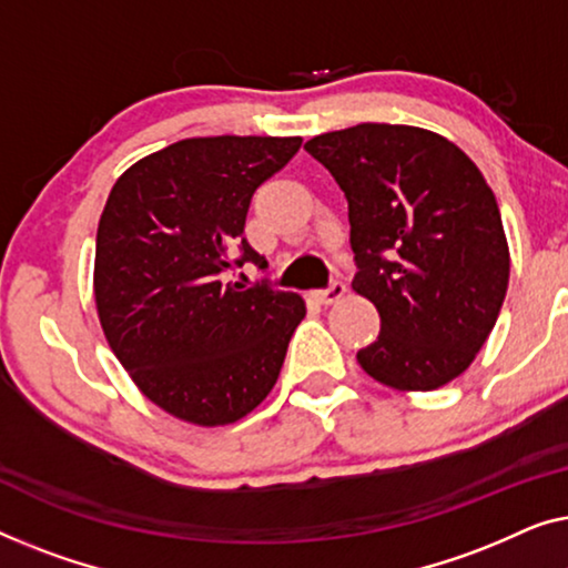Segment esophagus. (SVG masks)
Returning <instances> with one entry per match:
<instances>
[{
  "mask_svg": "<svg viewBox=\"0 0 568 568\" xmlns=\"http://www.w3.org/2000/svg\"><path fill=\"white\" fill-rule=\"evenodd\" d=\"M347 295V287H345V283H332L329 287H326V291H316L314 293V298L318 301V303H324V306H332V303H339L342 298H345Z\"/></svg>",
  "mask_w": 568,
  "mask_h": 568,
  "instance_id": "obj_1",
  "label": "esophagus"
}]
</instances>
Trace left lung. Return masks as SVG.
<instances>
[{
    "mask_svg": "<svg viewBox=\"0 0 568 568\" xmlns=\"http://www.w3.org/2000/svg\"><path fill=\"white\" fill-rule=\"evenodd\" d=\"M347 197L353 291L381 332L357 353L373 381L435 390L489 339L509 283V246L484 174L445 135L361 123L306 141Z\"/></svg>",
    "mask_w": 568,
    "mask_h": 568,
    "instance_id": "8db88e82",
    "label": "left lung"
}]
</instances>
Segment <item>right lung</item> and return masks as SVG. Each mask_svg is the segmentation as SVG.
Segmentation results:
<instances>
[{"instance_id": "add662e5", "label": "right lung", "mask_w": 568, "mask_h": 568, "mask_svg": "<svg viewBox=\"0 0 568 568\" xmlns=\"http://www.w3.org/2000/svg\"><path fill=\"white\" fill-rule=\"evenodd\" d=\"M301 135L182 139L128 166L94 246V303L143 396L197 427L234 425L273 390L306 303L226 283L265 260L244 242L250 201L301 149ZM243 250L234 263L230 254Z\"/></svg>"}]
</instances>
